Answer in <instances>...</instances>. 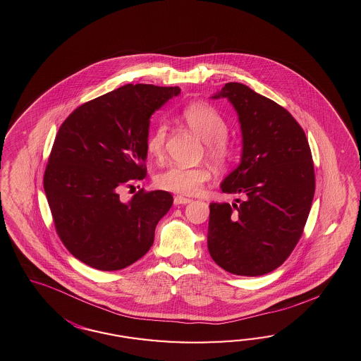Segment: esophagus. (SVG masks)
Listing matches in <instances>:
<instances>
[{
	"mask_svg": "<svg viewBox=\"0 0 361 361\" xmlns=\"http://www.w3.org/2000/svg\"><path fill=\"white\" fill-rule=\"evenodd\" d=\"M192 202L190 199L183 197V196H176L174 197V205H184V204H188V202Z\"/></svg>",
	"mask_w": 361,
	"mask_h": 361,
	"instance_id": "34e87169",
	"label": "esophagus"
}]
</instances>
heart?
Returning a JSON list of instances; mask_svg holds the SVG:
<instances>
[{
    "mask_svg": "<svg viewBox=\"0 0 361 361\" xmlns=\"http://www.w3.org/2000/svg\"><path fill=\"white\" fill-rule=\"evenodd\" d=\"M183 118L189 129L204 141L205 156L216 165H227L235 156V147L227 138L228 123L216 109L208 103L189 104L183 111ZM168 128L159 123L147 137L146 152L150 159L161 161L165 156ZM211 178V172L205 166H178L173 165L162 171L156 177L159 189L177 195H196Z\"/></svg>",
    "mask_w": 361,
    "mask_h": 361,
    "instance_id": "obj_1",
    "label": "heart"
}]
</instances>
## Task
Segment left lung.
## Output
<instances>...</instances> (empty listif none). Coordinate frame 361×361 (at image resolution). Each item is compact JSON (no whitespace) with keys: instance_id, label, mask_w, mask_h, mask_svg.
<instances>
[{"instance_id":"8db88e82","label":"left lung","mask_w":361,"mask_h":361,"mask_svg":"<svg viewBox=\"0 0 361 361\" xmlns=\"http://www.w3.org/2000/svg\"><path fill=\"white\" fill-rule=\"evenodd\" d=\"M212 98L231 102L243 137L240 164L221 190L245 199L209 205L208 250L231 274H267L290 257L309 216L316 189L310 146L286 109L250 87L231 82Z\"/></svg>"}]
</instances>
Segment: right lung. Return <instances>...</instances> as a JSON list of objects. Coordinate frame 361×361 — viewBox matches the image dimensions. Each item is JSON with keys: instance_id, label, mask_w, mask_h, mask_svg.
Here are the masks:
<instances>
[{"instance_id": "right-lung-1", "label": "right lung", "mask_w": 361, "mask_h": 361, "mask_svg": "<svg viewBox=\"0 0 361 361\" xmlns=\"http://www.w3.org/2000/svg\"><path fill=\"white\" fill-rule=\"evenodd\" d=\"M178 94V87L126 85L83 103L61 123L44 190L60 240L87 266L121 270L153 245L173 196L141 189L122 202L119 190L145 178L150 116Z\"/></svg>"}]
</instances>
